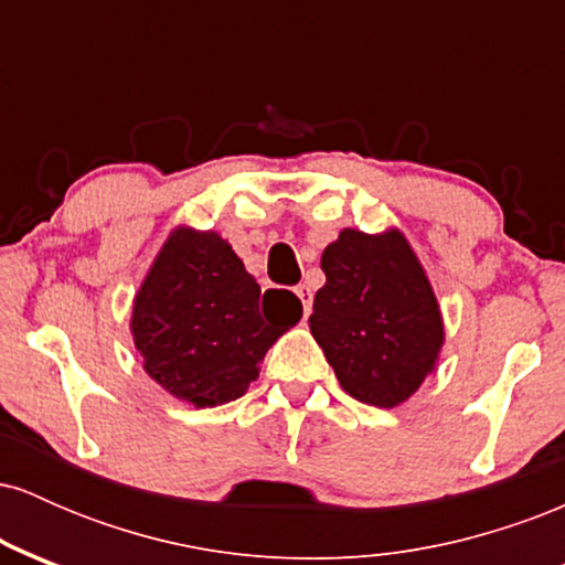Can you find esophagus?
Returning <instances> with one entry per match:
<instances>
[{
    "label": "esophagus",
    "instance_id": "obj_1",
    "mask_svg": "<svg viewBox=\"0 0 565 565\" xmlns=\"http://www.w3.org/2000/svg\"><path fill=\"white\" fill-rule=\"evenodd\" d=\"M295 295L300 297V302H302V313L308 316V313H310V305H313V291H310V287H305V284H300V287L295 289Z\"/></svg>",
    "mask_w": 565,
    "mask_h": 565
}]
</instances>
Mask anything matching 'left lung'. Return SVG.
Masks as SVG:
<instances>
[{"mask_svg":"<svg viewBox=\"0 0 565 565\" xmlns=\"http://www.w3.org/2000/svg\"><path fill=\"white\" fill-rule=\"evenodd\" d=\"M327 284L308 327L342 391L377 408L401 406L436 372L444 316L423 263L398 228H345L323 249Z\"/></svg>","mask_w":565,"mask_h":565,"instance_id":"1","label":"left lung"}]
</instances>
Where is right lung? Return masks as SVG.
Returning <instances> with one entry per match:
<instances>
[{"label":"right lung","instance_id":"right-lung-1","mask_svg":"<svg viewBox=\"0 0 565 565\" xmlns=\"http://www.w3.org/2000/svg\"><path fill=\"white\" fill-rule=\"evenodd\" d=\"M300 316L291 291L260 295L220 233L178 225L135 295L129 332L148 377L185 404L212 408L242 398L268 348Z\"/></svg>","mask_w":565,"mask_h":565}]
</instances>
